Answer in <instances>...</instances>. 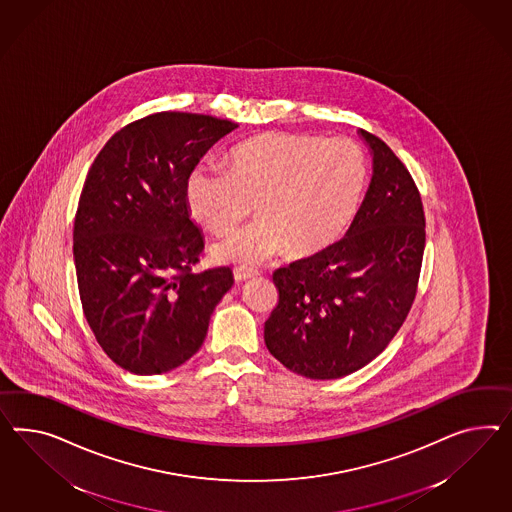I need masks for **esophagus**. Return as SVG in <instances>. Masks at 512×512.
<instances>
[{
  "label": "esophagus",
  "mask_w": 512,
  "mask_h": 512,
  "mask_svg": "<svg viewBox=\"0 0 512 512\" xmlns=\"http://www.w3.org/2000/svg\"><path fill=\"white\" fill-rule=\"evenodd\" d=\"M257 274H259L257 270L248 268V266H236L235 270H233L235 281H246V279H249V277H255Z\"/></svg>",
  "instance_id": "1"
}]
</instances>
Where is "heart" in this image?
<instances>
[{
    "label": "heart",
    "mask_w": 512,
    "mask_h": 512,
    "mask_svg": "<svg viewBox=\"0 0 512 512\" xmlns=\"http://www.w3.org/2000/svg\"><path fill=\"white\" fill-rule=\"evenodd\" d=\"M367 180L356 141L270 132L229 152V169L201 164L186 182L195 220L227 235L251 212L259 220L214 248L221 263L257 264L291 246L315 253L332 244L360 207Z\"/></svg>",
    "instance_id": "obj_1"
}]
</instances>
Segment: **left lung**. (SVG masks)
<instances>
[{
    "mask_svg": "<svg viewBox=\"0 0 512 512\" xmlns=\"http://www.w3.org/2000/svg\"><path fill=\"white\" fill-rule=\"evenodd\" d=\"M373 179L348 233L274 272L279 300L264 343L289 371L313 380L356 373L408 317L425 251V210L410 171L378 136Z\"/></svg>",
    "mask_w": 512,
    "mask_h": 512,
    "instance_id": "1",
    "label": "left lung"
}]
</instances>
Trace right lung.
Returning <instances> with one entry per match:
<instances>
[{
  "mask_svg": "<svg viewBox=\"0 0 512 512\" xmlns=\"http://www.w3.org/2000/svg\"><path fill=\"white\" fill-rule=\"evenodd\" d=\"M235 123L160 111L115 132L83 182L74 264L83 315L111 361L162 374L190 360L233 287L229 266L195 274L205 240L190 218L186 182Z\"/></svg>",
  "mask_w": 512,
  "mask_h": 512,
  "instance_id": "right-lung-1",
  "label": "right lung"
}]
</instances>
